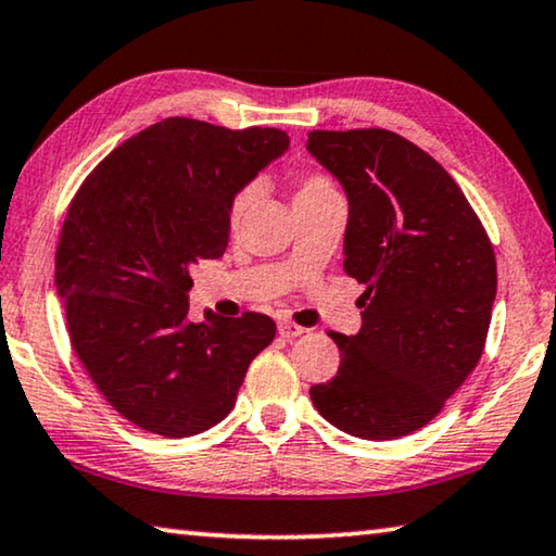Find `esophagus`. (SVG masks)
<instances>
[{"label": "esophagus", "instance_id": "esophagus-1", "mask_svg": "<svg viewBox=\"0 0 556 556\" xmlns=\"http://www.w3.org/2000/svg\"><path fill=\"white\" fill-rule=\"evenodd\" d=\"M278 332H280V338L293 340V338H301L303 332H305V328L295 326V323H290V320H280V323H278Z\"/></svg>", "mask_w": 556, "mask_h": 556}]
</instances>
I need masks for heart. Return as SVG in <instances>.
<instances>
[{
    "instance_id": "b5f03b06",
    "label": "heart",
    "mask_w": 556,
    "mask_h": 556,
    "mask_svg": "<svg viewBox=\"0 0 556 556\" xmlns=\"http://www.w3.org/2000/svg\"><path fill=\"white\" fill-rule=\"evenodd\" d=\"M332 186L326 181V178L320 176H307L303 178L301 184H298V191H295V199H301V195H311V193H318V191H328ZM255 199V186H245V189L238 191L233 195V203H230V218L233 220H241L245 216V211L251 208V203Z\"/></svg>"
}]
</instances>
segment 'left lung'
I'll return each instance as SVG.
<instances>
[{
  "mask_svg": "<svg viewBox=\"0 0 556 556\" xmlns=\"http://www.w3.org/2000/svg\"><path fill=\"white\" fill-rule=\"evenodd\" d=\"M305 149L348 195L343 266L365 283L361 332H330L340 367L311 400L353 438H405L480 363L497 295L492 243L447 170L403 136L311 131Z\"/></svg>",
  "mask_w": 556,
  "mask_h": 556,
  "instance_id": "left-lung-1",
  "label": "left lung"
}]
</instances>
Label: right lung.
<instances>
[{"mask_svg":"<svg viewBox=\"0 0 556 556\" xmlns=\"http://www.w3.org/2000/svg\"><path fill=\"white\" fill-rule=\"evenodd\" d=\"M290 147L286 131L164 118L114 149L74 195L54 283L74 353L141 430L191 438L233 409L276 338L268 315L189 320L191 268L226 253L230 203Z\"/></svg>","mask_w":556,"mask_h":556,"instance_id":"add662e5","label":"right lung"}]
</instances>
